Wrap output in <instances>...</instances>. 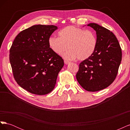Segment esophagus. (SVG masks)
Wrapping results in <instances>:
<instances>
[{
	"label": "esophagus",
	"mask_w": 130,
	"mask_h": 130,
	"mask_svg": "<svg viewBox=\"0 0 130 130\" xmlns=\"http://www.w3.org/2000/svg\"><path fill=\"white\" fill-rule=\"evenodd\" d=\"M64 63L66 64H69L70 63V62L69 61H66V60H64Z\"/></svg>",
	"instance_id": "1"
}]
</instances>
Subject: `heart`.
I'll return each mask as SVG.
<instances>
[{
  "label": "heart",
  "instance_id": "b5f03b06",
  "mask_svg": "<svg viewBox=\"0 0 130 130\" xmlns=\"http://www.w3.org/2000/svg\"><path fill=\"white\" fill-rule=\"evenodd\" d=\"M58 36H51L48 39L49 46L53 52L62 54L67 60H85L91 56L95 52L98 40L93 31L74 26H68L61 30Z\"/></svg>",
  "mask_w": 130,
  "mask_h": 130
}]
</instances>
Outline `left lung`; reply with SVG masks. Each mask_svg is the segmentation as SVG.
Returning <instances> with one entry per match:
<instances>
[{
  "instance_id": "8db88e82",
  "label": "left lung",
  "mask_w": 130,
  "mask_h": 130,
  "mask_svg": "<svg viewBox=\"0 0 130 130\" xmlns=\"http://www.w3.org/2000/svg\"><path fill=\"white\" fill-rule=\"evenodd\" d=\"M87 26L96 31L97 46L91 56L80 63L76 77L85 90L96 92L107 88L115 81L122 53L119 42L111 31L96 23Z\"/></svg>"
}]
</instances>
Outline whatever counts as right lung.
Returning a JSON list of instances; mask_svg holds the SVG:
<instances>
[{
    "instance_id": "right-lung-1",
    "label": "right lung",
    "mask_w": 130,
    "mask_h": 130,
    "mask_svg": "<svg viewBox=\"0 0 130 130\" xmlns=\"http://www.w3.org/2000/svg\"><path fill=\"white\" fill-rule=\"evenodd\" d=\"M55 25H35L22 31L10 50V62L17 83L27 92L45 95L55 88L64 61L50 49L48 39Z\"/></svg>"
}]
</instances>
